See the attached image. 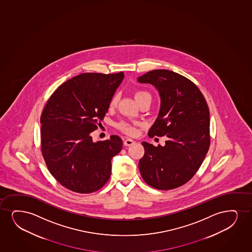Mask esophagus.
<instances>
[{
  "instance_id": "obj_1",
  "label": "esophagus",
  "mask_w": 252,
  "mask_h": 252,
  "mask_svg": "<svg viewBox=\"0 0 252 252\" xmlns=\"http://www.w3.org/2000/svg\"><path fill=\"white\" fill-rule=\"evenodd\" d=\"M135 143V141L134 140H132V139H126L124 141V144H125V146L126 147H130L132 145H134Z\"/></svg>"
}]
</instances>
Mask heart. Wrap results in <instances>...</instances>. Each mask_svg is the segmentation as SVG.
<instances>
[{
	"mask_svg": "<svg viewBox=\"0 0 252 252\" xmlns=\"http://www.w3.org/2000/svg\"><path fill=\"white\" fill-rule=\"evenodd\" d=\"M134 98L136 99L138 103H140L142 99H146V98H151L150 94L144 90H138L134 94ZM118 94H116L112 96V99L110 101V105L111 106H115L118 104ZM138 124H129L126 121H120L116 125V127H118L119 130L124 132L125 134H134L135 132V126Z\"/></svg>",
	"mask_w": 252,
	"mask_h": 252,
	"instance_id": "obj_1",
	"label": "heart"
}]
</instances>
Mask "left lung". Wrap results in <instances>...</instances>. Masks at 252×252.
I'll return each instance as SVG.
<instances>
[{
    "mask_svg": "<svg viewBox=\"0 0 252 252\" xmlns=\"http://www.w3.org/2000/svg\"><path fill=\"white\" fill-rule=\"evenodd\" d=\"M158 90L159 113L149 137L167 136L165 145L143 141L140 175L153 188L171 190L190 181L198 171L210 144L207 102L191 80L172 70H153L138 78Z\"/></svg>",
    "mask_w": 252,
    "mask_h": 252,
    "instance_id": "1",
    "label": "left lung"
}]
</instances>
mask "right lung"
I'll return each instance as SVG.
<instances>
[{"label":"right lung","mask_w":252,"mask_h":252,"mask_svg":"<svg viewBox=\"0 0 252 252\" xmlns=\"http://www.w3.org/2000/svg\"><path fill=\"white\" fill-rule=\"evenodd\" d=\"M124 72L83 73L58 87L41 116V149L55 180L78 193L97 191L108 182L112 158L120 153L118 135L93 142Z\"/></svg>","instance_id":"1"}]
</instances>
